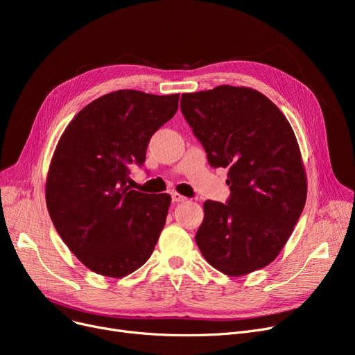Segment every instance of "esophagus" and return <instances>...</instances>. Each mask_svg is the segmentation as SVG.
Wrapping results in <instances>:
<instances>
[{
	"instance_id": "esophagus-1",
	"label": "esophagus",
	"mask_w": 355,
	"mask_h": 355,
	"mask_svg": "<svg viewBox=\"0 0 355 355\" xmlns=\"http://www.w3.org/2000/svg\"><path fill=\"white\" fill-rule=\"evenodd\" d=\"M171 198H173V201L174 202H184V201H187V197H184V196H181L180 193H171Z\"/></svg>"
}]
</instances>
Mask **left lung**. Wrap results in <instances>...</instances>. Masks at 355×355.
<instances>
[{"label":"left lung","instance_id":"left-lung-1","mask_svg":"<svg viewBox=\"0 0 355 355\" xmlns=\"http://www.w3.org/2000/svg\"><path fill=\"white\" fill-rule=\"evenodd\" d=\"M181 112L210 165L229 168L227 204L207 200L202 206L200 252L233 277L268 266L306 201V173L291 123L263 93L229 85L182 93Z\"/></svg>","mask_w":355,"mask_h":355}]
</instances>
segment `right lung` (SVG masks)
<instances>
[{"label": "right lung", "mask_w": 355, "mask_h": 355, "mask_svg": "<svg viewBox=\"0 0 355 355\" xmlns=\"http://www.w3.org/2000/svg\"><path fill=\"white\" fill-rule=\"evenodd\" d=\"M178 99L112 92L85 106L60 137L46 180L47 210L92 272L123 277L153 254L171 197L130 190L129 165L145 162L149 139L175 115Z\"/></svg>", "instance_id": "obj_1"}]
</instances>
